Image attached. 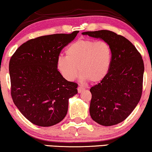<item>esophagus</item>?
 Masks as SVG:
<instances>
[{
	"mask_svg": "<svg viewBox=\"0 0 152 152\" xmlns=\"http://www.w3.org/2000/svg\"><path fill=\"white\" fill-rule=\"evenodd\" d=\"M83 89H84V88H83L82 86H79V87H78V88H77V91H78V93H81V92H82V91H83Z\"/></svg>",
	"mask_w": 152,
	"mask_h": 152,
	"instance_id": "34e87169",
	"label": "esophagus"
}]
</instances>
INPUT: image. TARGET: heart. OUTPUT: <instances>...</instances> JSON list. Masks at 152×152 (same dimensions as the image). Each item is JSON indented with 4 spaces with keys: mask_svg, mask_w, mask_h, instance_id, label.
<instances>
[{
    "mask_svg": "<svg viewBox=\"0 0 152 152\" xmlns=\"http://www.w3.org/2000/svg\"><path fill=\"white\" fill-rule=\"evenodd\" d=\"M66 55L57 58V67L67 81H74L80 72L83 81L98 83L109 74L112 50L106 41L80 38L68 45Z\"/></svg>",
    "mask_w": 152,
    "mask_h": 152,
    "instance_id": "b5f03b06",
    "label": "heart"
}]
</instances>
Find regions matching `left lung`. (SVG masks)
Listing matches in <instances>:
<instances>
[{"label": "left lung", "mask_w": 152, "mask_h": 152, "mask_svg": "<svg viewBox=\"0 0 152 152\" xmlns=\"http://www.w3.org/2000/svg\"><path fill=\"white\" fill-rule=\"evenodd\" d=\"M82 34L106 41L112 50L109 74L90 89L91 117L103 126L120 123L140 99L144 74L142 57L128 39L111 31L85 32Z\"/></svg>", "instance_id": "obj_1"}]
</instances>
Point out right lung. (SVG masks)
<instances>
[{
  "mask_svg": "<svg viewBox=\"0 0 152 152\" xmlns=\"http://www.w3.org/2000/svg\"><path fill=\"white\" fill-rule=\"evenodd\" d=\"M71 34L45 35L23 43L10 61L11 95L20 113L34 124L50 126L68 112V99L77 93L78 85L58 71L61 50L73 41Z\"/></svg>",
  "mask_w": 152,
  "mask_h": 152,
  "instance_id": "right-lung-1",
  "label": "right lung"
}]
</instances>
